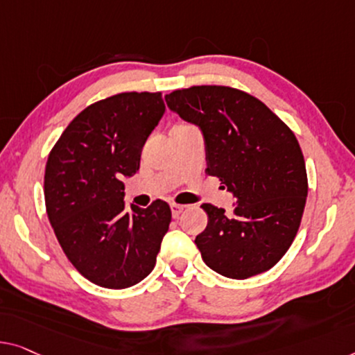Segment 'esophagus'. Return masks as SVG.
<instances>
[{
    "mask_svg": "<svg viewBox=\"0 0 355 355\" xmlns=\"http://www.w3.org/2000/svg\"><path fill=\"white\" fill-rule=\"evenodd\" d=\"M184 207H187V205H182V204H171V210H172V216H173V218H177V216L184 210Z\"/></svg>",
    "mask_w": 355,
    "mask_h": 355,
    "instance_id": "obj_1",
    "label": "esophagus"
}]
</instances>
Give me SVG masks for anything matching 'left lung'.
Instances as JSON below:
<instances>
[{
	"label": "left lung",
	"mask_w": 355,
	"mask_h": 355,
	"mask_svg": "<svg viewBox=\"0 0 355 355\" xmlns=\"http://www.w3.org/2000/svg\"><path fill=\"white\" fill-rule=\"evenodd\" d=\"M167 107L204 135L205 172L236 198L231 214L202 204L207 228L196 236L204 263L231 279L271 269L292 245L303 216L308 175L298 140L266 105L226 86L166 95Z\"/></svg>",
	"instance_id": "left-lung-1"
}]
</instances>
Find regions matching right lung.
Returning <instances> with one entry per match:
<instances>
[{"label": "right lung", "mask_w": 355, "mask_h": 355, "mask_svg": "<svg viewBox=\"0 0 355 355\" xmlns=\"http://www.w3.org/2000/svg\"><path fill=\"white\" fill-rule=\"evenodd\" d=\"M161 92H123L89 105L47 157L44 199L57 241L79 272L105 288H127L153 271L172 211L157 199L125 210L124 182L159 123Z\"/></svg>", "instance_id": "add662e5"}]
</instances>
